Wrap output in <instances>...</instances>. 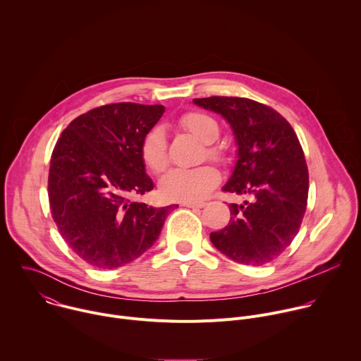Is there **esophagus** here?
Wrapping results in <instances>:
<instances>
[{
    "label": "esophagus",
    "mask_w": 361,
    "mask_h": 361,
    "mask_svg": "<svg viewBox=\"0 0 361 361\" xmlns=\"http://www.w3.org/2000/svg\"><path fill=\"white\" fill-rule=\"evenodd\" d=\"M181 205L188 209H202L204 207V202H191V201H184L181 202Z\"/></svg>",
    "instance_id": "34e87169"
}]
</instances>
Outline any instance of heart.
Returning a JSON list of instances; mask_svg holds the SVG:
<instances>
[{
    "label": "heart",
    "instance_id": "1",
    "mask_svg": "<svg viewBox=\"0 0 361 361\" xmlns=\"http://www.w3.org/2000/svg\"><path fill=\"white\" fill-rule=\"evenodd\" d=\"M180 127L205 144L204 154L209 160L223 163L224 149L213 142L219 137V126L214 118L201 111H188L178 120ZM144 166L152 173H161L167 167V144L161 130L154 128L145 134L140 145ZM220 181V174L213 166H201L191 170L173 169L160 181V192L169 201H200Z\"/></svg>",
    "mask_w": 361,
    "mask_h": 361
}]
</instances>
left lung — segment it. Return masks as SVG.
<instances>
[{"label":"left lung","instance_id":"1","mask_svg":"<svg viewBox=\"0 0 361 361\" xmlns=\"http://www.w3.org/2000/svg\"><path fill=\"white\" fill-rule=\"evenodd\" d=\"M231 126L238 160L224 192L247 195L230 204V223L210 234L214 247L245 266H263L297 235L308 197V169L290 123L274 109L241 97L194 98Z\"/></svg>","mask_w":361,"mask_h":361}]
</instances>
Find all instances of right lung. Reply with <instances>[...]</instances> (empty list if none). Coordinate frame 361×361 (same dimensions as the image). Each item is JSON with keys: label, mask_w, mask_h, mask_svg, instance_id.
Listing matches in <instances>:
<instances>
[{"label": "right lung", "mask_w": 361, "mask_h": 361, "mask_svg": "<svg viewBox=\"0 0 361 361\" xmlns=\"http://www.w3.org/2000/svg\"><path fill=\"white\" fill-rule=\"evenodd\" d=\"M166 109L114 102L74 118L48 173L51 216L68 247L97 269H117L159 238L170 207L133 201L154 188L140 145Z\"/></svg>", "instance_id": "right-lung-1"}]
</instances>
